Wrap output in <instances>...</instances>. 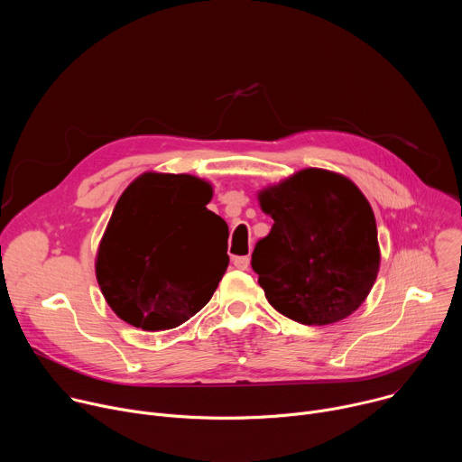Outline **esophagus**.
<instances>
[{
    "mask_svg": "<svg viewBox=\"0 0 462 462\" xmlns=\"http://www.w3.org/2000/svg\"><path fill=\"white\" fill-rule=\"evenodd\" d=\"M234 267L239 271H246L250 267V257L248 255H237L234 257Z\"/></svg>",
    "mask_w": 462,
    "mask_h": 462,
    "instance_id": "34e87169",
    "label": "esophagus"
}]
</instances>
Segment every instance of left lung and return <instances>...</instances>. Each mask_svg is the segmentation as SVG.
<instances>
[{"label":"left lung","instance_id":"left-lung-1","mask_svg":"<svg viewBox=\"0 0 462 462\" xmlns=\"http://www.w3.org/2000/svg\"><path fill=\"white\" fill-rule=\"evenodd\" d=\"M257 199L274 219L252 254L269 303L303 325H328L355 312L380 267L374 214L358 186L307 168L261 189Z\"/></svg>","mask_w":462,"mask_h":462}]
</instances>
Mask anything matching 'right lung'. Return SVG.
I'll return each mask as SVG.
<instances>
[{
  "label": "right lung",
  "instance_id": "add662e5",
  "mask_svg": "<svg viewBox=\"0 0 462 462\" xmlns=\"http://www.w3.org/2000/svg\"><path fill=\"white\" fill-rule=\"evenodd\" d=\"M210 199L212 186L186 173L148 171L124 189L97 254L100 291L120 319L166 331L210 301L228 267V226Z\"/></svg>",
  "mask_w": 462,
  "mask_h": 462
}]
</instances>
